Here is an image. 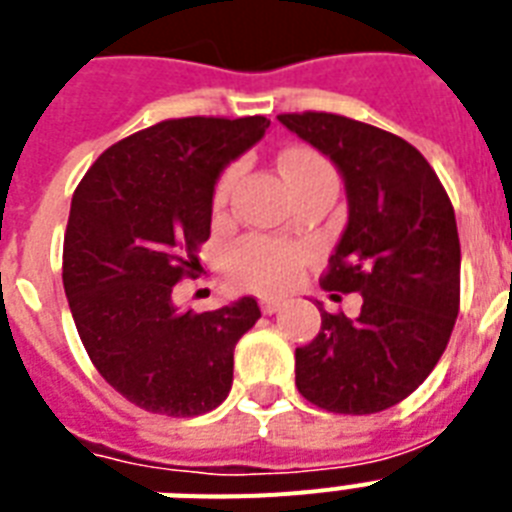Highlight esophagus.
Listing matches in <instances>:
<instances>
[{
	"mask_svg": "<svg viewBox=\"0 0 512 512\" xmlns=\"http://www.w3.org/2000/svg\"><path fill=\"white\" fill-rule=\"evenodd\" d=\"M281 300H273V297H265L263 303H260V308H263V313L265 316H271V313H276V311H281Z\"/></svg>",
	"mask_w": 512,
	"mask_h": 512,
	"instance_id": "esophagus-1",
	"label": "esophagus"
}]
</instances>
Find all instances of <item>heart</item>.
Listing matches in <instances>:
<instances>
[{"label": "heart", "instance_id": "heart-1", "mask_svg": "<svg viewBox=\"0 0 512 512\" xmlns=\"http://www.w3.org/2000/svg\"><path fill=\"white\" fill-rule=\"evenodd\" d=\"M281 172L289 185L300 183L303 177L329 170V164L316 151L308 148H292L281 156ZM236 170H225L215 185V204H225L231 193ZM305 263V249L300 244L268 236H244L236 241L228 255V271L239 287L255 289L263 295H281L297 281L300 265Z\"/></svg>", "mask_w": 512, "mask_h": 512}]
</instances>
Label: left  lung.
<instances>
[{
    "label": "left lung",
    "instance_id": "8db88e82",
    "mask_svg": "<svg viewBox=\"0 0 512 512\" xmlns=\"http://www.w3.org/2000/svg\"><path fill=\"white\" fill-rule=\"evenodd\" d=\"M279 122L345 180L348 225L321 287L364 297L356 319L321 313L319 335L295 350V385L327 412H382L433 372L460 313L452 201L428 159L393 132L324 111Z\"/></svg>",
    "mask_w": 512,
    "mask_h": 512
}]
</instances>
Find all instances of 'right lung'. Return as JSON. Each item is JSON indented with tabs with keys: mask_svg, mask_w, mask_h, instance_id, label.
I'll return each instance as SVG.
<instances>
[{
	"mask_svg": "<svg viewBox=\"0 0 512 512\" xmlns=\"http://www.w3.org/2000/svg\"><path fill=\"white\" fill-rule=\"evenodd\" d=\"M265 116L167 119L98 156L76 185L63 287L103 380L167 417L212 412L233 382V348L260 319L255 297L177 311L172 289L199 271L220 172L263 138Z\"/></svg>",
	"mask_w": 512,
	"mask_h": 512,
	"instance_id": "right-lung-1",
	"label": "right lung"
}]
</instances>
